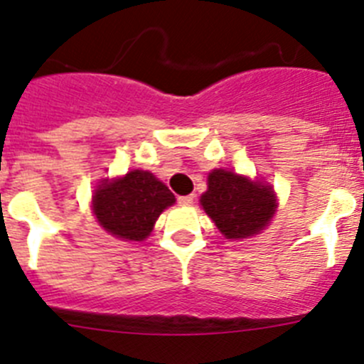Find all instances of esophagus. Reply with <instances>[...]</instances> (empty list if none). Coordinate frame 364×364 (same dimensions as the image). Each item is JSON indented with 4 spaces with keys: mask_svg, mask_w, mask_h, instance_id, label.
<instances>
[{
    "mask_svg": "<svg viewBox=\"0 0 364 364\" xmlns=\"http://www.w3.org/2000/svg\"><path fill=\"white\" fill-rule=\"evenodd\" d=\"M193 200H195V197H193V195H186V197H178V204H180V205H191Z\"/></svg>",
    "mask_w": 364,
    "mask_h": 364,
    "instance_id": "esophagus-1",
    "label": "esophagus"
}]
</instances>
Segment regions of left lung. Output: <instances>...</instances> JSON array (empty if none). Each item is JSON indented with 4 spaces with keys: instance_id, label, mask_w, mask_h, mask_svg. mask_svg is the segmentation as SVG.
I'll return each instance as SVG.
<instances>
[{
    "instance_id": "obj_1",
    "label": "left lung",
    "mask_w": 364,
    "mask_h": 364,
    "mask_svg": "<svg viewBox=\"0 0 364 364\" xmlns=\"http://www.w3.org/2000/svg\"><path fill=\"white\" fill-rule=\"evenodd\" d=\"M200 204L226 239L239 240L264 230L277 210V197L262 180L213 169Z\"/></svg>"
}]
</instances>
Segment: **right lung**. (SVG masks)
I'll use <instances>...</instances> for the list:
<instances>
[{
    "label": "right lung",
    "instance_id": "1",
    "mask_svg": "<svg viewBox=\"0 0 364 364\" xmlns=\"http://www.w3.org/2000/svg\"><path fill=\"white\" fill-rule=\"evenodd\" d=\"M173 195L153 173L134 169L120 178H104L92 195V213L107 233L124 240H144Z\"/></svg>",
    "mask_w": 364,
    "mask_h": 364
}]
</instances>
